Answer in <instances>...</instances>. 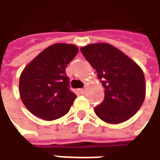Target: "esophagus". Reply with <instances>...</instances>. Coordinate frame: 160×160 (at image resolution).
Returning <instances> with one entry per match:
<instances>
[{
  "instance_id": "1",
  "label": "esophagus",
  "mask_w": 160,
  "mask_h": 160,
  "mask_svg": "<svg viewBox=\"0 0 160 160\" xmlns=\"http://www.w3.org/2000/svg\"><path fill=\"white\" fill-rule=\"evenodd\" d=\"M78 92H80V94H83V93L86 92V89H85V88H84V89H79V90H78Z\"/></svg>"
}]
</instances>
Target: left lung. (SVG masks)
Listing matches in <instances>:
<instances>
[{"mask_svg": "<svg viewBox=\"0 0 160 160\" xmlns=\"http://www.w3.org/2000/svg\"><path fill=\"white\" fill-rule=\"evenodd\" d=\"M80 51L105 88L104 101L94 108L97 117L111 124L132 118L145 96L144 76L139 66L108 43L89 44Z\"/></svg>", "mask_w": 160, "mask_h": 160, "instance_id": "left-lung-1", "label": "left lung"}]
</instances>
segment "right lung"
Instances as JSON below:
<instances>
[{"mask_svg":"<svg viewBox=\"0 0 160 160\" xmlns=\"http://www.w3.org/2000/svg\"><path fill=\"white\" fill-rule=\"evenodd\" d=\"M78 52L73 44H52L24 68L19 80L20 97L33 115L53 120L69 111L77 95L70 91L66 68Z\"/></svg>","mask_w":160,"mask_h":160,"instance_id":"right-lung-1","label":"right lung"}]
</instances>
